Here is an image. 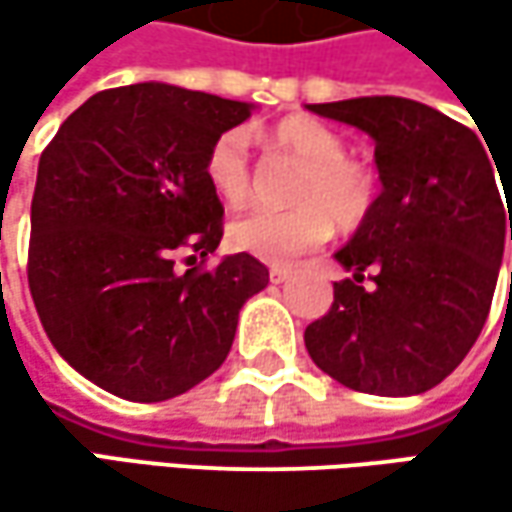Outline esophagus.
<instances>
[{
  "mask_svg": "<svg viewBox=\"0 0 512 512\" xmlns=\"http://www.w3.org/2000/svg\"><path fill=\"white\" fill-rule=\"evenodd\" d=\"M290 275H293L290 266H269V281H272V284H284Z\"/></svg>",
  "mask_w": 512,
  "mask_h": 512,
  "instance_id": "obj_1",
  "label": "esophagus"
}]
</instances>
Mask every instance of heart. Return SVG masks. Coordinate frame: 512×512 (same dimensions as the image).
<instances>
[{
    "label": "heart",
    "instance_id": "obj_1",
    "mask_svg": "<svg viewBox=\"0 0 512 512\" xmlns=\"http://www.w3.org/2000/svg\"><path fill=\"white\" fill-rule=\"evenodd\" d=\"M272 154L290 156L302 165L293 189V210H255L231 222L228 240L237 252L269 263H287L329 240L332 228L356 231L376 204V174L347 156V142L326 124L296 115L260 136ZM210 189L228 204L243 207L252 198V156L246 136L228 130L216 136L204 159Z\"/></svg>",
    "mask_w": 512,
    "mask_h": 512
}]
</instances>
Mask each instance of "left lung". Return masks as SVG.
Listing matches in <instances>:
<instances>
[{"label":"left lung","instance_id":"8db88e82","mask_svg":"<svg viewBox=\"0 0 512 512\" xmlns=\"http://www.w3.org/2000/svg\"><path fill=\"white\" fill-rule=\"evenodd\" d=\"M314 115L376 142L382 192L338 252L353 278L335 281L332 308L305 329L314 364L341 385L406 397L439 385L474 347L510 231V180L480 136L406 97L311 103ZM374 284L363 287V275Z\"/></svg>","mask_w":512,"mask_h":512}]
</instances>
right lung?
Masks as SVG:
<instances>
[{
    "instance_id": "obj_1",
    "label": "right lung",
    "mask_w": 512,
    "mask_h": 512,
    "mask_svg": "<svg viewBox=\"0 0 512 512\" xmlns=\"http://www.w3.org/2000/svg\"><path fill=\"white\" fill-rule=\"evenodd\" d=\"M249 115L240 100L139 82L88 97L44 148L29 290L52 347L103 391L133 403L189 391L228 358L240 308L266 287L246 252L207 266L225 207L204 159Z\"/></svg>"
}]
</instances>
